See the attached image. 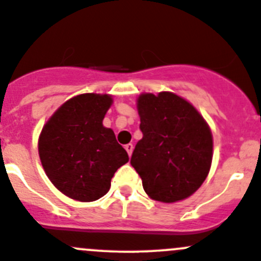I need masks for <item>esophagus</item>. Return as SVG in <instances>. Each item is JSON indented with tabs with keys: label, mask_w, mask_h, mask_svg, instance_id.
Instances as JSON below:
<instances>
[{
	"label": "esophagus",
	"mask_w": 261,
	"mask_h": 261,
	"mask_svg": "<svg viewBox=\"0 0 261 261\" xmlns=\"http://www.w3.org/2000/svg\"><path fill=\"white\" fill-rule=\"evenodd\" d=\"M125 149H126V151H127L128 156H131V154H133V150H134V145H133V144H126Z\"/></svg>",
	"instance_id": "obj_1"
}]
</instances>
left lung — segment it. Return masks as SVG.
I'll return each mask as SVG.
<instances>
[{"mask_svg": "<svg viewBox=\"0 0 261 261\" xmlns=\"http://www.w3.org/2000/svg\"><path fill=\"white\" fill-rule=\"evenodd\" d=\"M138 112L143 139L130 163L143 180L144 191L164 203L188 198L211 168L213 140L208 123L188 101L172 92L140 94Z\"/></svg>", "mask_w": 261, "mask_h": 261, "instance_id": "1", "label": "left lung"}]
</instances>
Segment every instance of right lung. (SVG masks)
Segmentation results:
<instances>
[{"label":"right lung","mask_w":261,"mask_h":261,"mask_svg":"<svg viewBox=\"0 0 261 261\" xmlns=\"http://www.w3.org/2000/svg\"><path fill=\"white\" fill-rule=\"evenodd\" d=\"M111 105L110 94H78L53 114L39 136V156L46 175L75 201L103 197L116 170L128 162L114 131L102 123Z\"/></svg>","instance_id":"add662e5"}]
</instances>
